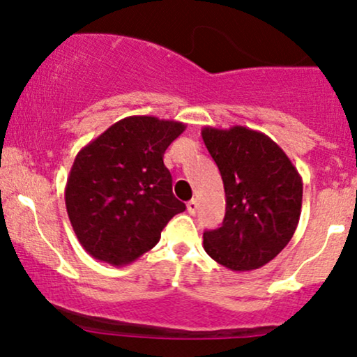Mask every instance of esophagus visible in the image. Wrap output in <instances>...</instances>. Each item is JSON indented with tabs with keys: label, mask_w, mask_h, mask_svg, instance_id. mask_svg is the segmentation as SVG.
Wrapping results in <instances>:
<instances>
[{
	"label": "esophagus",
	"mask_w": 357,
	"mask_h": 357,
	"mask_svg": "<svg viewBox=\"0 0 357 357\" xmlns=\"http://www.w3.org/2000/svg\"><path fill=\"white\" fill-rule=\"evenodd\" d=\"M188 213H190V215H195L196 213V210H198V202H196V199H191V202H188Z\"/></svg>",
	"instance_id": "34e87169"
}]
</instances>
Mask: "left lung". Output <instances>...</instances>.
<instances>
[{
  "label": "left lung",
  "mask_w": 357,
  "mask_h": 357,
  "mask_svg": "<svg viewBox=\"0 0 357 357\" xmlns=\"http://www.w3.org/2000/svg\"><path fill=\"white\" fill-rule=\"evenodd\" d=\"M202 136L227 196L223 223L203 233V247L233 272L264 267L296 233L302 208L301 174L264 132L243 126H206Z\"/></svg>",
  "instance_id": "left-lung-1"
}]
</instances>
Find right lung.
<instances>
[{"instance_id":"1","label":"right lung","mask_w":357,"mask_h":357,"mask_svg":"<svg viewBox=\"0 0 357 357\" xmlns=\"http://www.w3.org/2000/svg\"><path fill=\"white\" fill-rule=\"evenodd\" d=\"M186 124L130 116L77 154L65 186V206L80 245L114 267L155 247L162 228L186 210L173 195L165 153Z\"/></svg>"}]
</instances>
